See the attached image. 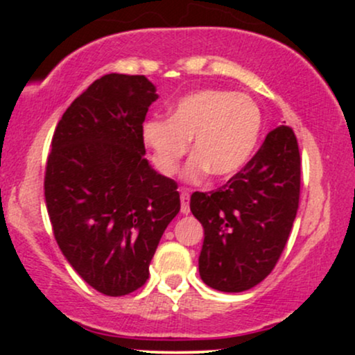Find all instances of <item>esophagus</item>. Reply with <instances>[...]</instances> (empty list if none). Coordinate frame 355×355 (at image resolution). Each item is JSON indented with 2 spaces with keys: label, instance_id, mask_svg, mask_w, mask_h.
I'll use <instances>...</instances> for the list:
<instances>
[{
  "label": "esophagus",
  "instance_id": "obj_1",
  "mask_svg": "<svg viewBox=\"0 0 355 355\" xmlns=\"http://www.w3.org/2000/svg\"><path fill=\"white\" fill-rule=\"evenodd\" d=\"M180 200H182V214L187 215L190 214V190L189 189H180Z\"/></svg>",
  "mask_w": 355,
  "mask_h": 355
}]
</instances>
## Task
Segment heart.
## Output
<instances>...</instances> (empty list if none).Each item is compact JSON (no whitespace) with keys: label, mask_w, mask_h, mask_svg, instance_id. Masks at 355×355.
Returning a JSON list of instances; mask_svg holds the SVG:
<instances>
[{"label":"heart","mask_w":355,"mask_h":355,"mask_svg":"<svg viewBox=\"0 0 355 355\" xmlns=\"http://www.w3.org/2000/svg\"><path fill=\"white\" fill-rule=\"evenodd\" d=\"M262 116L247 95L225 89H198L178 100L170 118H153L144 125V141L153 164L173 175L191 141L195 155L183 177L198 182L211 173L225 178L237 173L254 153Z\"/></svg>","instance_id":"b5f03b06"}]
</instances>
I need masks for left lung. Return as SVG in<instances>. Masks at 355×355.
<instances>
[{
	"instance_id": "1",
	"label": "left lung",
	"mask_w": 355,
	"mask_h": 355,
	"mask_svg": "<svg viewBox=\"0 0 355 355\" xmlns=\"http://www.w3.org/2000/svg\"><path fill=\"white\" fill-rule=\"evenodd\" d=\"M299 198L297 137L291 126H277L225 185L191 195L190 210L205 230L198 259L203 282L220 292L262 282L287 245Z\"/></svg>"
}]
</instances>
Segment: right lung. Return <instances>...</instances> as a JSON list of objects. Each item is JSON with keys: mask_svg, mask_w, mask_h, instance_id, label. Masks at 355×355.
I'll return each mask as SVG.
<instances>
[{"mask_svg": "<svg viewBox=\"0 0 355 355\" xmlns=\"http://www.w3.org/2000/svg\"><path fill=\"white\" fill-rule=\"evenodd\" d=\"M157 98L146 76L110 73L73 101L53 133L44 172L53 235L81 279L110 297L145 285L180 211L177 182L144 157V121Z\"/></svg>", "mask_w": 355, "mask_h": 355, "instance_id": "add662e5", "label": "right lung"}]
</instances>
